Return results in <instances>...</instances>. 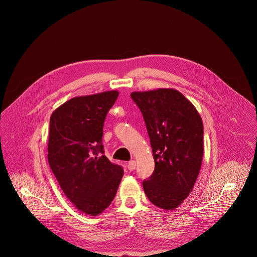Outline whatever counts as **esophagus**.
Listing matches in <instances>:
<instances>
[{"label": "esophagus", "instance_id": "34e87169", "mask_svg": "<svg viewBox=\"0 0 257 257\" xmlns=\"http://www.w3.org/2000/svg\"><path fill=\"white\" fill-rule=\"evenodd\" d=\"M127 168L129 171H134L136 169V162L135 161H130L127 164Z\"/></svg>", "mask_w": 257, "mask_h": 257}]
</instances>
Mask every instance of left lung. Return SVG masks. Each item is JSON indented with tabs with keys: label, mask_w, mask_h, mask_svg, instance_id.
Here are the masks:
<instances>
[{
	"label": "left lung",
	"mask_w": 257,
	"mask_h": 257,
	"mask_svg": "<svg viewBox=\"0 0 257 257\" xmlns=\"http://www.w3.org/2000/svg\"><path fill=\"white\" fill-rule=\"evenodd\" d=\"M148 130L155 171L143 180L152 203L170 210L190 193L203 155V124L194 105L175 89L132 92Z\"/></svg>",
	"instance_id": "8db88e82"
}]
</instances>
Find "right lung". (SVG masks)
<instances>
[{"instance_id":"add662e5","label":"right lung","mask_w":257,"mask_h":257,"mask_svg":"<svg viewBox=\"0 0 257 257\" xmlns=\"http://www.w3.org/2000/svg\"><path fill=\"white\" fill-rule=\"evenodd\" d=\"M119 92L74 97L59 106L50 120L49 164L72 203L98 215L113 201L124 171L103 156V123Z\"/></svg>"}]
</instances>
